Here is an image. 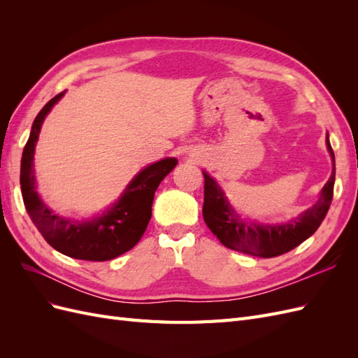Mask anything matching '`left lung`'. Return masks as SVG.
Segmentation results:
<instances>
[{
    "label": "left lung",
    "mask_w": 358,
    "mask_h": 358,
    "mask_svg": "<svg viewBox=\"0 0 358 358\" xmlns=\"http://www.w3.org/2000/svg\"><path fill=\"white\" fill-rule=\"evenodd\" d=\"M327 149L333 159L331 176L321 189L318 201L310 209L303 212L297 218L288 222L268 225L243 221L234 212L227 200L224 191L213 178L203 171L204 176V203L203 218L210 231L220 242L243 254L272 258L282 255L305 242L308 237L318 230L322 220L330 209L333 200V187L336 176L334 154L327 134Z\"/></svg>",
    "instance_id": "8db88e82"
}]
</instances>
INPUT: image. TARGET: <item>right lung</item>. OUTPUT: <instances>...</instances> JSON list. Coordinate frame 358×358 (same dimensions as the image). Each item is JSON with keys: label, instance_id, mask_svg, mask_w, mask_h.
Instances as JSON below:
<instances>
[{"label": "right lung", "instance_id": "1", "mask_svg": "<svg viewBox=\"0 0 358 358\" xmlns=\"http://www.w3.org/2000/svg\"><path fill=\"white\" fill-rule=\"evenodd\" d=\"M66 91L53 96L36 116L20 161V189L24 204L37 230L58 252L86 262H107L134 248L152 216V201L161 180L176 167V158H164L148 166L128 183L112 208L92 221H71L53 213L36 191L32 169L36 143L46 115Z\"/></svg>", "mask_w": 358, "mask_h": 358}]
</instances>
